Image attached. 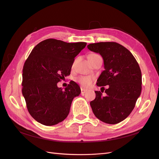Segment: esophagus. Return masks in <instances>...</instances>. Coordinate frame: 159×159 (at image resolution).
Masks as SVG:
<instances>
[{
  "mask_svg": "<svg viewBox=\"0 0 159 159\" xmlns=\"http://www.w3.org/2000/svg\"><path fill=\"white\" fill-rule=\"evenodd\" d=\"M87 91H88V89H84V88H81V94H84V93H85Z\"/></svg>",
  "mask_w": 159,
  "mask_h": 159,
  "instance_id": "obj_1",
  "label": "esophagus"
}]
</instances>
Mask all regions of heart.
I'll return each instance as SVG.
<instances>
[{
    "instance_id": "obj_1",
    "label": "heart",
    "mask_w": 159,
    "mask_h": 159,
    "mask_svg": "<svg viewBox=\"0 0 159 159\" xmlns=\"http://www.w3.org/2000/svg\"><path fill=\"white\" fill-rule=\"evenodd\" d=\"M93 55H97L95 54H90L89 56H93ZM94 80V78L93 76H80L77 78V81L81 85L84 87H89L90 85L92 84L93 81Z\"/></svg>"
}]
</instances>
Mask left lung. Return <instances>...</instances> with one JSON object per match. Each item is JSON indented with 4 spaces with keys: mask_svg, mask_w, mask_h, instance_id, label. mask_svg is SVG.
<instances>
[{
    "mask_svg": "<svg viewBox=\"0 0 159 159\" xmlns=\"http://www.w3.org/2000/svg\"><path fill=\"white\" fill-rule=\"evenodd\" d=\"M88 48L99 53L104 61L105 70L98 80L97 85L107 95L95 91V98L90 105L95 117L105 123L117 124L132 112L142 89L140 67L129 50L114 42L89 44Z\"/></svg>",
    "mask_w": 159,
    "mask_h": 159,
    "instance_id": "1",
    "label": "left lung"
}]
</instances>
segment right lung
<instances>
[{
    "label": "right lung",
    "instance_id": "obj_1",
    "mask_svg": "<svg viewBox=\"0 0 159 159\" xmlns=\"http://www.w3.org/2000/svg\"><path fill=\"white\" fill-rule=\"evenodd\" d=\"M86 44L50 38L32 50L23 67L22 92L28 112L38 123L52 126L68 115L80 88L74 81L64 90L57 84L70 74L75 57Z\"/></svg>",
    "mask_w": 159,
    "mask_h": 159
}]
</instances>
